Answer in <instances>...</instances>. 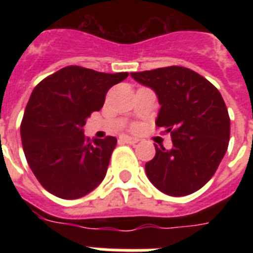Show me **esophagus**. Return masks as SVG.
<instances>
[{
	"label": "esophagus",
	"instance_id": "34e87169",
	"mask_svg": "<svg viewBox=\"0 0 253 253\" xmlns=\"http://www.w3.org/2000/svg\"><path fill=\"white\" fill-rule=\"evenodd\" d=\"M119 140L122 143H127V144H135V143L139 142V139L136 138H131V136H126V135H123L119 138Z\"/></svg>",
	"mask_w": 253,
	"mask_h": 253
}]
</instances>
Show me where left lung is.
Masks as SVG:
<instances>
[{
  "label": "left lung",
  "mask_w": 253,
  "mask_h": 253,
  "mask_svg": "<svg viewBox=\"0 0 253 253\" xmlns=\"http://www.w3.org/2000/svg\"><path fill=\"white\" fill-rule=\"evenodd\" d=\"M131 76L156 93L162 105L156 126L172 136L169 151L155 146V158L146 163L148 180L168 196L197 192L214 176L230 140V117L219 90L178 65Z\"/></svg>",
  "instance_id": "1"
}]
</instances>
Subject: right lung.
I'll list each match as a JSON object with an SVG mask.
<instances>
[{"label":"right lung","instance_id":"right-lung-1","mask_svg":"<svg viewBox=\"0 0 253 253\" xmlns=\"http://www.w3.org/2000/svg\"><path fill=\"white\" fill-rule=\"evenodd\" d=\"M127 76L69 65L35 86L22 119L21 139L26 160L47 192L76 200L102 182L117 139L91 142L83 127L93 111L101 110L107 90Z\"/></svg>","mask_w":253,"mask_h":253}]
</instances>
